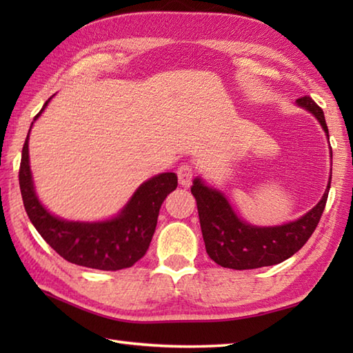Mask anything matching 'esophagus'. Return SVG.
<instances>
[{"mask_svg":"<svg viewBox=\"0 0 353 353\" xmlns=\"http://www.w3.org/2000/svg\"><path fill=\"white\" fill-rule=\"evenodd\" d=\"M177 176H179V183H181L183 188H188L194 176L191 165H182V167L177 170Z\"/></svg>","mask_w":353,"mask_h":353,"instance_id":"esophagus-1","label":"esophagus"}]
</instances>
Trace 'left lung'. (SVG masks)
I'll use <instances>...</instances> for the list:
<instances>
[{
	"mask_svg": "<svg viewBox=\"0 0 353 353\" xmlns=\"http://www.w3.org/2000/svg\"><path fill=\"white\" fill-rule=\"evenodd\" d=\"M296 106L316 117L329 139L323 110L314 103L311 97L296 100ZM329 154L332 159V150H329ZM331 176L332 168L323 196L311 211L299 216L297 220L277 226H256L243 220L220 190L209 186L197 176L192 181L191 192L197 200L200 228L209 258L224 268L234 270L276 265L291 258L302 249L317 228L331 188Z\"/></svg>",
	"mask_w": 353,
	"mask_h": 353,
	"instance_id": "obj_1",
	"label": "left lung"
}]
</instances>
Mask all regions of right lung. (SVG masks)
<instances>
[{"label":"right lung","instance_id":"1","mask_svg":"<svg viewBox=\"0 0 353 353\" xmlns=\"http://www.w3.org/2000/svg\"><path fill=\"white\" fill-rule=\"evenodd\" d=\"M54 95L45 101L30 130ZM30 130L22 147L19 188L28 219L41 236L62 258L76 265L117 272L138 262L152 243L163 200L177 188L176 172H161L147 179L110 219L97 221L66 220L50 212L37 197L30 168Z\"/></svg>","mask_w":353,"mask_h":353}]
</instances>
